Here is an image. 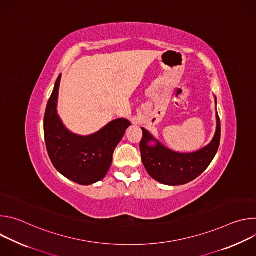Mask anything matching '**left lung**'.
Returning a JSON list of instances; mask_svg holds the SVG:
<instances>
[{
    "instance_id": "1",
    "label": "left lung",
    "mask_w": 256,
    "mask_h": 256,
    "mask_svg": "<svg viewBox=\"0 0 256 256\" xmlns=\"http://www.w3.org/2000/svg\"><path fill=\"white\" fill-rule=\"evenodd\" d=\"M216 132L208 144L192 153H178L162 144L147 130L142 128V138L140 144L142 164L156 181L165 186H182L198 177L216 156L221 138V122L216 112ZM153 142L154 144L151 145Z\"/></svg>"
}]
</instances>
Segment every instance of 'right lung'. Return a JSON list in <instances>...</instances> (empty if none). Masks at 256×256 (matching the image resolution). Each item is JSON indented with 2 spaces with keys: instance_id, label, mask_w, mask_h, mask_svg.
Segmentation results:
<instances>
[{
  "instance_id": "right-lung-1",
  "label": "right lung",
  "mask_w": 256,
  "mask_h": 256,
  "mask_svg": "<svg viewBox=\"0 0 256 256\" xmlns=\"http://www.w3.org/2000/svg\"><path fill=\"white\" fill-rule=\"evenodd\" d=\"M60 78L62 75L56 79L44 114L48 153L62 175L81 186H90L107 174L114 152L130 122L126 118H118L89 136L72 132L58 114Z\"/></svg>"
}]
</instances>
